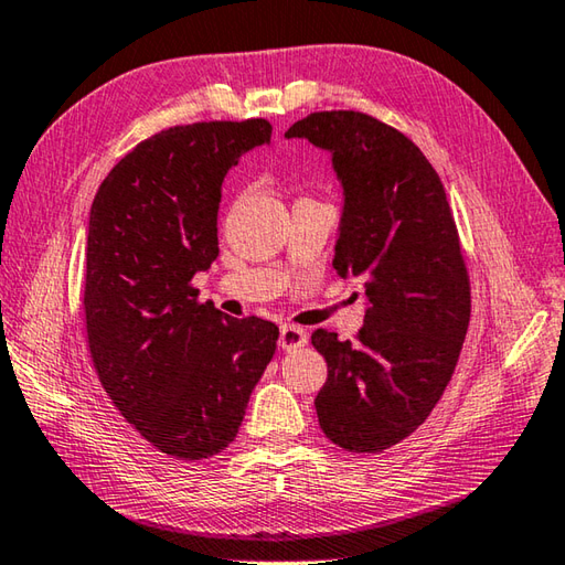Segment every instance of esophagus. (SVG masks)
Returning <instances> with one entry per match:
<instances>
[{
    "label": "esophagus",
    "instance_id": "esophagus-1",
    "mask_svg": "<svg viewBox=\"0 0 565 565\" xmlns=\"http://www.w3.org/2000/svg\"><path fill=\"white\" fill-rule=\"evenodd\" d=\"M308 342V333L303 328L298 326H281V333H279V345L284 350H298L303 348Z\"/></svg>",
    "mask_w": 565,
    "mask_h": 565
}]
</instances>
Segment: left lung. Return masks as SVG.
I'll list each match as a JSON object with an SVG mask.
<instances>
[{"instance_id":"obj_1","label":"left lung","mask_w":565,"mask_h":565,"mask_svg":"<svg viewBox=\"0 0 565 565\" xmlns=\"http://www.w3.org/2000/svg\"><path fill=\"white\" fill-rule=\"evenodd\" d=\"M286 137L333 153L345 191L333 267L362 276L370 303L352 342L313 330L328 364L318 424L340 448L382 452L434 412L468 333L470 274L456 217L424 151L377 117L311 113Z\"/></svg>"}]
</instances>
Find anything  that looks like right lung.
Returning a JSON list of instances; mask_svg holds the SVG:
<instances>
[{
	"label": "right lung",
	"mask_w": 565,
	"mask_h": 565,
	"mask_svg": "<svg viewBox=\"0 0 565 565\" xmlns=\"http://www.w3.org/2000/svg\"><path fill=\"white\" fill-rule=\"evenodd\" d=\"M267 119L161 129L121 157L90 207L85 338L99 384L153 448L203 460L235 440L279 328L230 318L193 276L217 257L223 181Z\"/></svg>",
	"instance_id": "add662e5"
}]
</instances>
